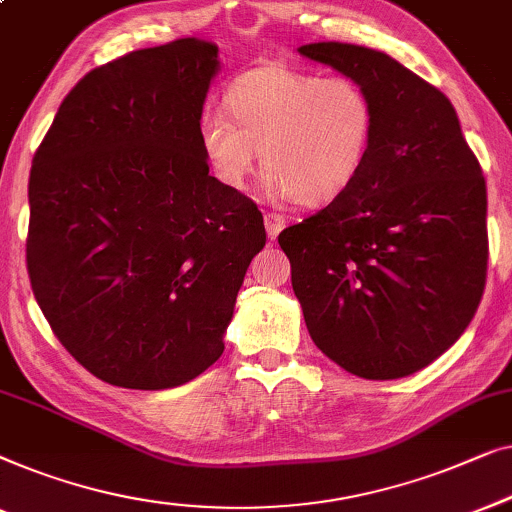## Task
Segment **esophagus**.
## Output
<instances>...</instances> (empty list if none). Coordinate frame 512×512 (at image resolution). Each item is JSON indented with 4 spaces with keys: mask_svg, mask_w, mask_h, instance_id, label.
I'll return each instance as SVG.
<instances>
[{
    "mask_svg": "<svg viewBox=\"0 0 512 512\" xmlns=\"http://www.w3.org/2000/svg\"><path fill=\"white\" fill-rule=\"evenodd\" d=\"M264 227H266V234H269L271 239H276V236L283 232L285 218L280 213H266L264 215Z\"/></svg>",
    "mask_w": 512,
    "mask_h": 512,
    "instance_id": "34e87169",
    "label": "esophagus"
}]
</instances>
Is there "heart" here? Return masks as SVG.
Returning a JSON list of instances; mask_svg holds the SVG:
<instances>
[{
  "label": "heart",
  "instance_id": "1",
  "mask_svg": "<svg viewBox=\"0 0 512 512\" xmlns=\"http://www.w3.org/2000/svg\"><path fill=\"white\" fill-rule=\"evenodd\" d=\"M229 116L208 109L199 143L222 185L243 190L259 155L266 187L306 206L341 197L362 171L376 134V106L352 78L287 64H259L225 92Z\"/></svg>",
  "mask_w": 512,
  "mask_h": 512
}]
</instances>
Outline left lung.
Returning a JSON list of instances; mask_svg holds the SVG:
<instances>
[{"label": "left lung", "instance_id": "1", "mask_svg": "<svg viewBox=\"0 0 512 512\" xmlns=\"http://www.w3.org/2000/svg\"><path fill=\"white\" fill-rule=\"evenodd\" d=\"M369 92L376 134L341 197L278 243L313 343L352 376L394 380L441 357L478 311L487 187L455 106L380 50L301 46Z\"/></svg>", "mask_w": 512, "mask_h": 512}]
</instances>
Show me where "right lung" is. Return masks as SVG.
Instances as JSON below:
<instances>
[{
    "mask_svg": "<svg viewBox=\"0 0 512 512\" xmlns=\"http://www.w3.org/2000/svg\"><path fill=\"white\" fill-rule=\"evenodd\" d=\"M218 71V46L194 37L92 69L34 155V297L109 385L169 390L218 362L266 243L255 201L208 174L199 143Z\"/></svg>",
    "mask_w": 512,
    "mask_h": 512,
    "instance_id": "add662e5",
    "label": "right lung"
}]
</instances>
